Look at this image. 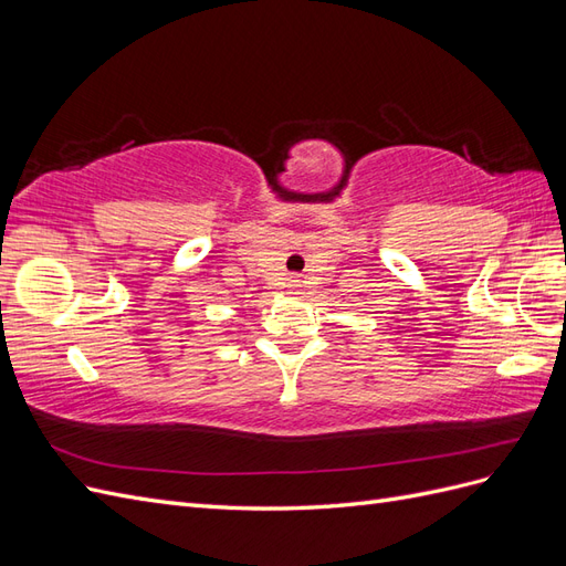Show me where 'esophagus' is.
I'll return each mask as SVG.
<instances>
[{
  "label": "esophagus",
  "instance_id": "34e87169",
  "mask_svg": "<svg viewBox=\"0 0 566 566\" xmlns=\"http://www.w3.org/2000/svg\"><path fill=\"white\" fill-rule=\"evenodd\" d=\"M290 283H293V287H300V281H297V279H293Z\"/></svg>",
  "mask_w": 566,
  "mask_h": 566
}]
</instances>
